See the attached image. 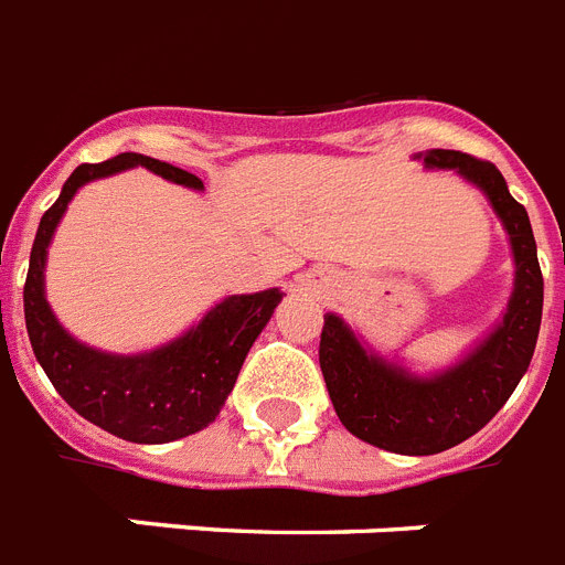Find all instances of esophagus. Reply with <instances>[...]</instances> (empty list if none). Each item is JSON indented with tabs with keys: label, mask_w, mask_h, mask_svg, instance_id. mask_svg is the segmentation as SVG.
Segmentation results:
<instances>
[{
	"label": "esophagus",
	"mask_w": 565,
	"mask_h": 565,
	"mask_svg": "<svg viewBox=\"0 0 565 565\" xmlns=\"http://www.w3.org/2000/svg\"><path fill=\"white\" fill-rule=\"evenodd\" d=\"M329 286V279L323 270H309V274H300V288L311 291V295H320L323 288Z\"/></svg>",
	"instance_id": "34e87169"
}]
</instances>
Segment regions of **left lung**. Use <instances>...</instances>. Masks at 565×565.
<instances>
[{
  "label": "left lung",
  "instance_id": "obj_1",
  "mask_svg": "<svg viewBox=\"0 0 565 565\" xmlns=\"http://www.w3.org/2000/svg\"><path fill=\"white\" fill-rule=\"evenodd\" d=\"M426 169L455 171L484 192L513 254V291L502 320L446 370L419 376L370 350L338 315H323L320 370L350 435L396 455H437L463 444L499 414L534 355L543 320V274L525 206L493 162L431 148L414 154Z\"/></svg>",
  "mask_w": 565,
  "mask_h": 565
}]
</instances>
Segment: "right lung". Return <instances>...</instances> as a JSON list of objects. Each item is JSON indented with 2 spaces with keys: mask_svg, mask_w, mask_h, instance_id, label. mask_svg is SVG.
Instances as JSON below:
<instances>
[{
  "mask_svg": "<svg viewBox=\"0 0 565 565\" xmlns=\"http://www.w3.org/2000/svg\"><path fill=\"white\" fill-rule=\"evenodd\" d=\"M137 166L180 186L204 189L201 178L154 157L119 154L96 166H78L63 183L61 198L40 218L22 303L40 367L81 417L130 444H171L195 435L218 417L250 347L282 300V291L268 288L256 295L224 297L183 335L146 353H104L70 335L46 300V256L54 230L81 186Z\"/></svg>",
  "mask_w": 565,
  "mask_h": 565,
  "instance_id": "obj_1",
  "label": "right lung"
}]
</instances>
